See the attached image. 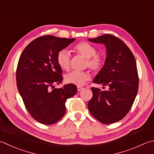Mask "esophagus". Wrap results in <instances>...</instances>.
<instances>
[{
    "label": "esophagus",
    "instance_id": "esophagus-1",
    "mask_svg": "<svg viewBox=\"0 0 154 154\" xmlns=\"http://www.w3.org/2000/svg\"><path fill=\"white\" fill-rule=\"evenodd\" d=\"M83 89V87H81V86H78V87H77V90H78V91H82Z\"/></svg>",
    "mask_w": 154,
    "mask_h": 154
}]
</instances>
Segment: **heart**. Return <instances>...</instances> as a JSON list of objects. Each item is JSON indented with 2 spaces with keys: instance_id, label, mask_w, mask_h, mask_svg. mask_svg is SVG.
Returning a JSON list of instances; mask_svg holds the SVG:
<instances>
[{
  "instance_id": "1",
  "label": "heart",
  "mask_w": 154,
  "mask_h": 154,
  "mask_svg": "<svg viewBox=\"0 0 154 154\" xmlns=\"http://www.w3.org/2000/svg\"><path fill=\"white\" fill-rule=\"evenodd\" d=\"M75 52L87 59L86 66H88L94 71H98L102 69L104 65V60L100 56L96 55L97 50L94 46H92L86 42H82L77 44L73 47ZM57 63L60 67L69 71L70 69V62H71V54L66 49H63L58 53ZM90 74L88 71H72L65 75V82L70 84L75 85H82L86 81L90 79Z\"/></svg>"
}]
</instances>
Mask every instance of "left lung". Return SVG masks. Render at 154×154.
I'll return each instance as SVG.
<instances>
[{
	"label": "left lung",
	"instance_id": "obj_1",
	"mask_svg": "<svg viewBox=\"0 0 154 154\" xmlns=\"http://www.w3.org/2000/svg\"><path fill=\"white\" fill-rule=\"evenodd\" d=\"M89 42L104 44L106 49L104 65L93 82L107 85L101 91L92 88L93 96L88 102L89 110L104 124L119 121L127 115L137 94L139 77L135 58L124 42L110 34L100 35Z\"/></svg>",
	"mask_w": 154,
	"mask_h": 154
}]
</instances>
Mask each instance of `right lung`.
<instances>
[{
    "label": "right lung",
    "instance_id": "obj_1",
    "mask_svg": "<svg viewBox=\"0 0 154 154\" xmlns=\"http://www.w3.org/2000/svg\"><path fill=\"white\" fill-rule=\"evenodd\" d=\"M75 39L44 35L27 45L19 58L16 81L19 94L33 119L44 125L58 122L65 115L66 99L77 92L75 85L54 88L63 81L57 55Z\"/></svg>",
    "mask_w": 154,
    "mask_h": 154
}]
</instances>
